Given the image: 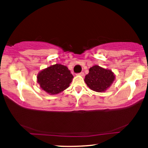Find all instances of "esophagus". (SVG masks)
Returning a JSON list of instances; mask_svg holds the SVG:
<instances>
[{
  "label": "esophagus",
  "instance_id": "34e87169",
  "mask_svg": "<svg viewBox=\"0 0 148 148\" xmlns=\"http://www.w3.org/2000/svg\"><path fill=\"white\" fill-rule=\"evenodd\" d=\"M78 75H80V76L84 77V76L85 75V74H84V72H81L80 73H79V74H78Z\"/></svg>",
  "mask_w": 148,
  "mask_h": 148
}]
</instances>
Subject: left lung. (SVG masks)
Masks as SVG:
<instances>
[{"label":"left lung","mask_w":148,"mask_h":148,"mask_svg":"<svg viewBox=\"0 0 148 148\" xmlns=\"http://www.w3.org/2000/svg\"><path fill=\"white\" fill-rule=\"evenodd\" d=\"M114 79L115 75L112 71L94 65L89 69V73L85 77L84 80L92 90L103 92L110 88Z\"/></svg>","instance_id":"obj_1"}]
</instances>
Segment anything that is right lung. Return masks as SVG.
<instances>
[{"mask_svg":"<svg viewBox=\"0 0 148 148\" xmlns=\"http://www.w3.org/2000/svg\"><path fill=\"white\" fill-rule=\"evenodd\" d=\"M73 76L66 66L56 64L41 71L37 82L42 90L50 95L57 94L69 87Z\"/></svg>","mask_w":148,"mask_h":148,"instance_id":"obj_1","label":"right lung"}]
</instances>
